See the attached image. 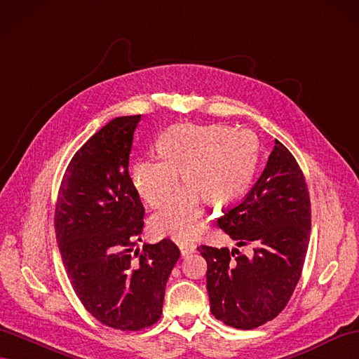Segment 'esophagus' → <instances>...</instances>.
<instances>
[{"mask_svg": "<svg viewBox=\"0 0 359 359\" xmlns=\"http://www.w3.org/2000/svg\"><path fill=\"white\" fill-rule=\"evenodd\" d=\"M178 247H180V250H181V256H182V257L190 256L191 252H194V251L196 250L195 243H190V242H178Z\"/></svg>", "mask_w": 359, "mask_h": 359, "instance_id": "esophagus-1", "label": "esophagus"}]
</instances>
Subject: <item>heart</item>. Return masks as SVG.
<instances>
[{
  "instance_id": "heart-1",
  "label": "heart",
  "mask_w": 359,
  "mask_h": 359,
  "mask_svg": "<svg viewBox=\"0 0 359 359\" xmlns=\"http://www.w3.org/2000/svg\"><path fill=\"white\" fill-rule=\"evenodd\" d=\"M158 156H146L130 165V180L151 207H161L152 217L156 234L191 239L204 226L203 201L226 207L247 194L257 170L259 146L248 130L225 126L178 125L156 140Z\"/></svg>"
}]
</instances>
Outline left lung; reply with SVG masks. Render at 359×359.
Wrapping results in <instances>:
<instances>
[{
    "label": "left lung",
    "instance_id": "left-lung-1",
    "mask_svg": "<svg viewBox=\"0 0 359 359\" xmlns=\"http://www.w3.org/2000/svg\"><path fill=\"white\" fill-rule=\"evenodd\" d=\"M219 229L238 248L198 247L207 260L210 311L224 325L255 329L276 318L300 280L311 236V201L303 172L276 140L250 194L224 210Z\"/></svg>",
    "mask_w": 359,
    "mask_h": 359
}]
</instances>
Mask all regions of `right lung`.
<instances>
[{
  "mask_svg": "<svg viewBox=\"0 0 359 359\" xmlns=\"http://www.w3.org/2000/svg\"><path fill=\"white\" fill-rule=\"evenodd\" d=\"M140 118L111 120L74 154L55 212L60 257L76 295L95 320L117 330L160 320L165 283L180 259L170 239L134 250L144 207L128 168Z\"/></svg>",
  "mask_w": 359,
  "mask_h": 359,
  "instance_id": "add662e5",
  "label": "right lung"
}]
</instances>
